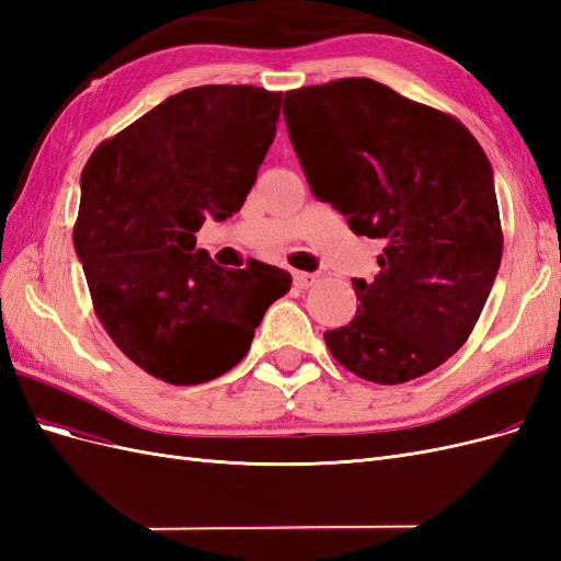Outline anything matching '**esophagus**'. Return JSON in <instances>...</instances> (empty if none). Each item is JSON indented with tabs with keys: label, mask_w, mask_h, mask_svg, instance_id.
<instances>
[{
	"label": "esophagus",
	"mask_w": 561,
	"mask_h": 561,
	"mask_svg": "<svg viewBox=\"0 0 561 561\" xmlns=\"http://www.w3.org/2000/svg\"><path fill=\"white\" fill-rule=\"evenodd\" d=\"M316 280L318 276L309 274V271H295V287H299V290H309Z\"/></svg>",
	"instance_id": "34e87169"
}]
</instances>
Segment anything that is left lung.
<instances>
[{
	"mask_svg": "<svg viewBox=\"0 0 561 561\" xmlns=\"http://www.w3.org/2000/svg\"><path fill=\"white\" fill-rule=\"evenodd\" d=\"M283 116L311 192L381 239L379 274L325 344L355 377L396 386L466 344L499 274L494 171L456 116L367 77L285 93Z\"/></svg>",
	"mask_w": 561,
	"mask_h": 561,
	"instance_id": "left-lung-1",
	"label": "left lung"
}]
</instances>
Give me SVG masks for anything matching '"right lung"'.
Here are the masks:
<instances>
[{
	"label": "right lung",
	"mask_w": 561,
	"mask_h": 561,
	"mask_svg": "<svg viewBox=\"0 0 561 561\" xmlns=\"http://www.w3.org/2000/svg\"><path fill=\"white\" fill-rule=\"evenodd\" d=\"M283 93L196 87L100 142L81 173L75 250L93 309L128 360L173 386L222 377L290 274L222 268L196 248L206 217L241 210L276 138Z\"/></svg>",
	"instance_id": "obj_1"
}]
</instances>
